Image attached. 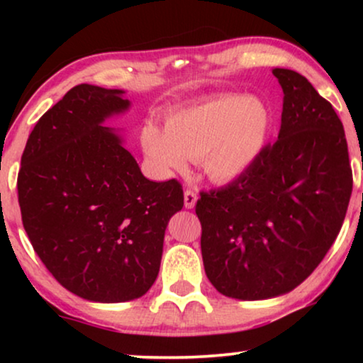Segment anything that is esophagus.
<instances>
[{
  "instance_id": "esophagus-1",
  "label": "esophagus",
  "mask_w": 363,
  "mask_h": 363,
  "mask_svg": "<svg viewBox=\"0 0 363 363\" xmlns=\"http://www.w3.org/2000/svg\"><path fill=\"white\" fill-rule=\"evenodd\" d=\"M196 200H198L196 191L191 190V188H186V190H185V206L193 208L196 205Z\"/></svg>"
}]
</instances>
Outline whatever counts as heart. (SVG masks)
Masks as SVG:
<instances>
[{
    "label": "heart",
    "instance_id": "obj_1",
    "mask_svg": "<svg viewBox=\"0 0 363 363\" xmlns=\"http://www.w3.org/2000/svg\"><path fill=\"white\" fill-rule=\"evenodd\" d=\"M272 118L264 104L238 94L208 99L167 117L165 128H142L145 153L160 168L182 170L200 160L211 180L228 183L245 175L261 157Z\"/></svg>",
    "mask_w": 363,
    "mask_h": 363
}]
</instances>
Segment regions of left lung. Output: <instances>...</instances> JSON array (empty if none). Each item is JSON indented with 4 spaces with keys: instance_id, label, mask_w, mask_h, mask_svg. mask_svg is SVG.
I'll list each match as a JSON object with an SVG mask.
<instances>
[{
    "instance_id": "left-lung-1",
    "label": "left lung",
    "mask_w": 363,
    "mask_h": 363,
    "mask_svg": "<svg viewBox=\"0 0 363 363\" xmlns=\"http://www.w3.org/2000/svg\"><path fill=\"white\" fill-rule=\"evenodd\" d=\"M282 97L277 140L245 175L200 191L201 256L223 296L286 294L320 264L344 223L352 168L344 125L299 72L272 69Z\"/></svg>"
}]
</instances>
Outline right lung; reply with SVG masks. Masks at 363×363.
I'll return each instance as SVG.
<instances>
[{
	"instance_id": "right-lung-1",
	"label": "right lung",
	"mask_w": 363,
	"mask_h": 363,
	"mask_svg": "<svg viewBox=\"0 0 363 363\" xmlns=\"http://www.w3.org/2000/svg\"><path fill=\"white\" fill-rule=\"evenodd\" d=\"M123 91L72 87L34 125L18 200L29 241L59 284L82 299L142 297L160 271L163 236L183 208L182 183L142 175L101 123L127 111Z\"/></svg>"
}]
</instances>
